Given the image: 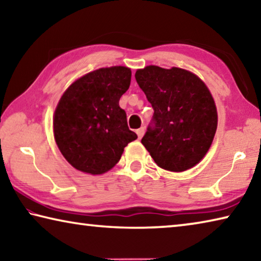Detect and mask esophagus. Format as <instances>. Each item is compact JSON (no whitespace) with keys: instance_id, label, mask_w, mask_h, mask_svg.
Wrapping results in <instances>:
<instances>
[{"instance_id":"obj_1","label":"esophagus","mask_w":261,"mask_h":261,"mask_svg":"<svg viewBox=\"0 0 261 261\" xmlns=\"http://www.w3.org/2000/svg\"><path fill=\"white\" fill-rule=\"evenodd\" d=\"M136 132H137V136H138V138L140 139L141 137H143L144 134H145V127H140V129L137 130Z\"/></svg>"}]
</instances>
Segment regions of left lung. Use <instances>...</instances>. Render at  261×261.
Returning a JSON list of instances; mask_svg holds the SVG:
<instances>
[{"label": "left lung", "mask_w": 261, "mask_h": 261, "mask_svg": "<svg viewBox=\"0 0 261 261\" xmlns=\"http://www.w3.org/2000/svg\"><path fill=\"white\" fill-rule=\"evenodd\" d=\"M136 81L154 109L141 139L154 162L169 171L188 170L206 155L218 127L213 96L196 74L148 65Z\"/></svg>", "instance_id": "8db88e82"}]
</instances>
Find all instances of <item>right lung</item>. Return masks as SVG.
I'll list each match as a JSON object with an SVG mask.
<instances>
[{
    "label": "right lung",
    "instance_id": "add662e5",
    "mask_svg": "<svg viewBox=\"0 0 261 261\" xmlns=\"http://www.w3.org/2000/svg\"><path fill=\"white\" fill-rule=\"evenodd\" d=\"M130 82L129 68H101L77 79L62 95L53 121L54 137L73 168L91 175L107 173L137 139L118 105Z\"/></svg>",
    "mask_w": 261,
    "mask_h": 261
}]
</instances>
